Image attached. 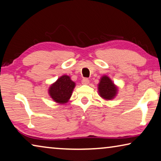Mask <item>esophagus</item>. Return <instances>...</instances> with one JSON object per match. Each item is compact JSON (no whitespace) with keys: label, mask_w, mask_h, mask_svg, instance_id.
Segmentation results:
<instances>
[{"label":"esophagus","mask_w":161,"mask_h":161,"mask_svg":"<svg viewBox=\"0 0 161 161\" xmlns=\"http://www.w3.org/2000/svg\"><path fill=\"white\" fill-rule=\"evenodd\" d=\"M81 83H82L83 85H88V84L90 83V80H87V79H83V80H81Z\"/></svg>","instance_id":"1"}]
</instances>
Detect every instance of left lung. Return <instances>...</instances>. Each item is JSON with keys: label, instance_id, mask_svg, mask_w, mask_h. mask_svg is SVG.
<instances>
[{"label": "left lung", "instance_id": "1", "mask_svg": "<svg viewBox=\"0 0 161 161\" xmlns=\"http://www.w3.org/2000/svg\"><path fill=\"white\" fill-rule=\"evenodd\" d=\"M118 87L114 85L108 76H103L98 84V92L101 97L105 100H112L116 97Z\"/></svg>", "mask_w": 161, "mask_h": 161}]
</instances>
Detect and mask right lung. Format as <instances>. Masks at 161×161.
Wrapping results in <instances>:
<instances>
[{"label": "right lung", "mask_w": 161, "mask_h": 161, "mask_svg": "<svg viewBox=\"0 0 161 161\" xmlns=\"http://www.w3.org/2000/svg\"><path fill=\"white\" fill-rule=\"evenodd\" d=\"M74 87L75 82L69 76L63 75L50 85L48 93L55 102L64 104L70 99Z\"/></svg>", "instance_id": "right-lung-1"}]
</instances>
